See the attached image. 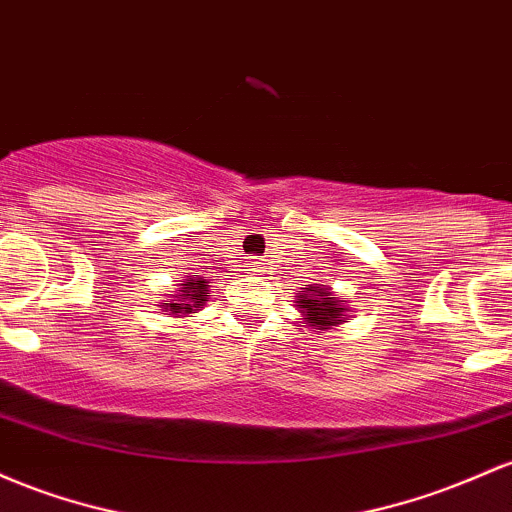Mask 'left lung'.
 Here are the masks:
<instances>
[{
	"mask_svg": "<svg viewBox=\"0 0 512 512\" xmlns=\"http://www.w3.org/2000/svg\"><path fill=\"white\" fill-rule=\"evenodd\" d=\"M295 307L302 314L300 324L309 329L329 331L333 326L343 324L348 319V300L341 295H333L329 285H307L295 295Z\"/></svg>",
	"mask_w": 512,
	"mask_h": 512,
	"instance_id": "8db88e82",
	"label": "left lung"
}]
</instances>
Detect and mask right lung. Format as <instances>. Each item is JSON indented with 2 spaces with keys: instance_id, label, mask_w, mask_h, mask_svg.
I'll list each match as a JSON object with an SVG mask.
<instances>
[{
  "instance_id": "add662e5",
  "label": "right lung",
  "mask_w": 512,
  "mask_h": 512,
  "mask_svg": "<svg viewBox=\"0 0 512 512\" xmlns=\"http://www.w3.org/2000/svg\"><path fill=\"white\" fill-rule=\"evenodd\" d=\"M210 280L200 278V275L188 273L186 278L179 280V287L171 295V300L159 302L162 312H169L171 317H188V314H195L198 309L205 307V302L210 300Z\"/></svg>"
}]
</instances>
